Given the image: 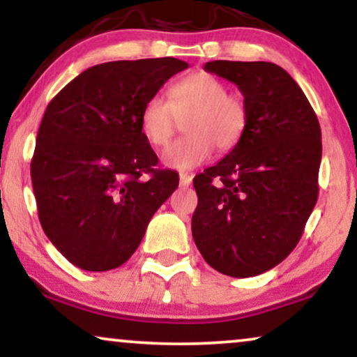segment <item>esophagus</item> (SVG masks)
<instances>
[{
  "mask_svg": "<svg viewBox=\"0 0 357 357\" xmlns=\"http://www.w3.org/2000/svg\"><path fill=\"white\" fill-rule=\"evenodd\" d=\"M191 183H192V176L191 174H186V173L179 174V186L188 188V186H191Z\"/></svg>",
  "mask_w": 357,
  "mask_h": 357,
  "instance_id": "esophagus-1",
  "label": "esophagus"
}]
</instances>
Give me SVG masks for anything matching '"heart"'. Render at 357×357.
Masks as SVG:
<instances>
[{
    "instance_id": "obj_1",
    "label": "heart",
    "mask_w": 357,
    "mask_h": 357,
    "mask_svg": "<svg viewBox=\"0 0 357 357\" xmlns=\"http://www.w3.org/2000/svg\"><path fill=\"white\" fill-rule=\"evenodd\" d=\"M183 118L186 135L171 143L161 158L169 168L188 171L204 163L214 146L225 153L242 142L249 126V107L238 93L227 92L218 75L196 72L169 85L168 102L153 96L143 103L138 114L139 132L148 145L161 148Z\"/></svg>"
}]
</instances>
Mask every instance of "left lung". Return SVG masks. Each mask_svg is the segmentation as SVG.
I'll list each match as a JSON object with an SVG mask.
<instances>
[{
	"instance_id": "left-lung-1",
	"label": "left lung",
	"mask_w": 357,
	"mask_h": 357,
	"mask_svg": "<svg viewBox=\"0 0 357 357\" xmlns=\"http://www.w3.org/2000/svg\"><path fill=\"white\" fill-rule=\"evenodd\" d=\"M249 107L242 142L194 178L192 237L229 277H255L285 260L318 201L321 128L300 85L272 62L214 61Z\"/></svg>"
}]
</instances>
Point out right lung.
<instances>
[{
	"label": "right lung",
	"instance_id": "1",
	"mask_svg": "<svg viewBox=\"0 0 357 357\" xmlns=\"http://www.w3.org/2000/svg\"><path fill=\"white\" fill-rule=\"evenodd\" d=\"M184 69L188 62L174 57L105 62L49 102L31 179L43 231L75 267L105 272L125 264L178 188L174 171L156 168L138 114Z\"/></svg>",
	"mask_w": 357,
	"mask_h": 357
}]
</instances>
